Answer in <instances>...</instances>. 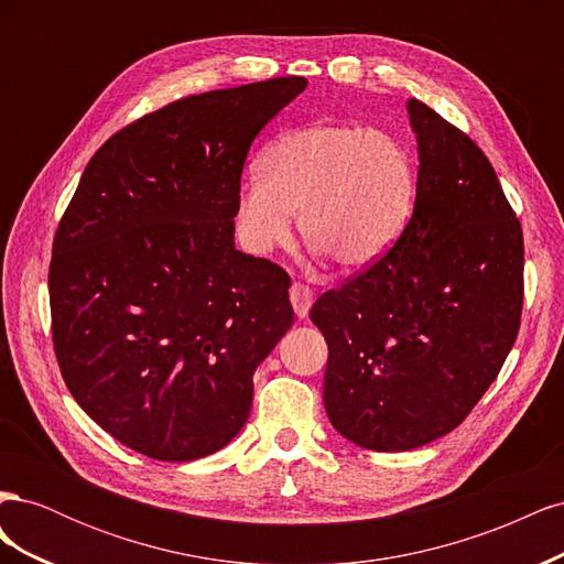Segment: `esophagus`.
Returning a JSON list of instances; mask_svg holds the SVG:
<instances>
[{
    "label": "esophagus",
    "mask_w": 564,
    "mask_h": 564,
    "mask_svg": "<svg viewBox=\"0 0 564 564\" xmlns=\"http://www.w3.org/2000/svg\"><path fill=\"white\" fill-rule=\"evenodd\" d=\"M289 299H292L296 317H305V315H308L311 305H313V301H315V299H313V289L305 286V284H299V282H294L292 289H289Z\"/></svg>",
    "instance_id": "esophagus-1"
}]
</instances>
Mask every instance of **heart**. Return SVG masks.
<instances>
[{"mask_svg": "<svg viewBox=\"0 0 564 564\" xmlns=\"http://www.w3.org/2000/svg\"><path fill=\"white\" fill-rule=\"evenodd\" d=\"M414 202L416 164L395 133L317 119L265 145L237 193L235 226L247 251L265 256L292 240L299 214L317 253L365 270L395 249Z\"/></svg>", "mask_w": 564, "mask_h": 564, "instance_id": "heart-1", "label": "heart"}]
</instances>
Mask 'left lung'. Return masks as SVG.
Wrapping results in <instances>:
<instances>
[{
    "mask_svg": "<svg viewBox=\"0 0 564 564\" xmlns=\"http://www.w3.org/2000/svg\"><path fill=\"white\" fill-rule=\"evenodd\" d=\"M406 115L419 148L412 220L386 259L311 311L329 346L327 416L373 452L454 431L497 379L522 313V228L494 166L421 100Z\"/></svg>",
    "mask_w": 564,
    "mask_h": 564,
    "instance_id": "obj_1",
    "label": "left lung"
}]
</instances>
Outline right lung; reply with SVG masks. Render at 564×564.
<instances>
[{
  "instance_id": "obj_1",
  "label": "right lung",
  "mask_w": 564,
  "mask_h": 564,
  "mask_svg": "<svg viewBox=\"0 0 564 564\" xmlns=\"http://www.w3.org/2000/svg\"><path fill=\"white\" fill-rule=\"evenodd\" d=\"M305 87L181 98L84 169L48 268L54 348L77 404L133 452L195 460L249 419L294 311L286 272L235 249V199L253 139Z\"/></svg>"
}]
</instances>
